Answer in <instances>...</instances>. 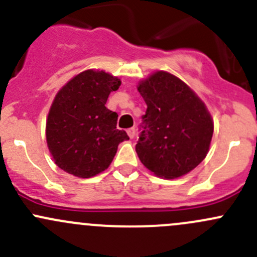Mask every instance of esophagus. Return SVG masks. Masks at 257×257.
Instances as JSON below:
<instances>
[{
  "label": "esophagus",
  "mask_w": 257,
  "mask_h": 257,
  "mask_svg": "<svg viewBox=\"0 0 257 257\" xmlns=\"http://www.w3.org/2000/svg\"><path fill=\"white\" fill-rule=\"evenodd\" d=\"M126 133H128L129 138L133 139L134 137H136V128H129L128 131H126Z\"/></svg>",
  "instance_id": "1"
}]
</instances>
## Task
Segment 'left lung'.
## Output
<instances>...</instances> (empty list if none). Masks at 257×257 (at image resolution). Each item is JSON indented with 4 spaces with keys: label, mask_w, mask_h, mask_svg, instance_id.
<instances>
[{
    "label": "left lung",
    "mask_w": 257,
    "mask_h": 257,
    "mask_svg": "<svg viewBox=\"0 0 257 257\" xmlns=\"http://www.w3.org/2000/svg\"><path fill=\"white\" fill-rule=\"evenodd\" d=\"M138 90L147 103L137 154L158 177L175 179L198 167L209 152L214 123L205 104L179 78L157 72Z\"/></svg>",
    "instance_id": "8db88e82"
}]
</instances>
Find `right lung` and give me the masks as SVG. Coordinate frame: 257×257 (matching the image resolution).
Masks as SVG:
<instances>
[{
  "mask_svg": "<svg viewBox=\"0 0 257 257\" xmlns=\"http://www.w3.org/2000/svg\"><path fill=\"white\" fill-rule=\"evenodd\" d=\"M120 80L103 71H84L69 80L49 109L46 138L56 164L78 178L107 169L119 143L128 141L116 129L118 114L105 107Z\"/></svg>",
  "mask_w": 257,
  "mask_h": 257,
  "instance_id": "add662e5",
  "label": "right lung"
}]
</instances>
